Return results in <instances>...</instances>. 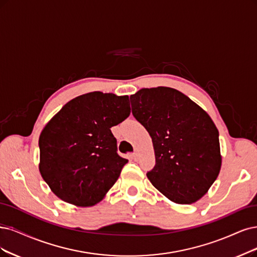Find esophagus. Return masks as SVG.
Returning <instances> with one entry per match:
<instances>
[{"instance_id":"1","label":"esophagus","mask_w":257,"mask_h":257,"mask_svg":"<svg viewBox=\"0 0 257 257\" xmlns=\"http://www.w3.org/2000/svg\"><path fill=\"white\" fill-rule=\"evenodd\" d=\"M132 157V159H134L135 161H137L138 159H139V157H140V154H139V151H136V153L131 156Z\"/></svg>"}]
</instances>
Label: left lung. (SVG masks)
Wrapping results in <instances>:
<instances>
[{
	"label": "left lung",
	"instance_id": "obj_1",
	"mask_svg": "<svg viewBox=\"0 0 257 257\" xmlns=\"http://www.w3.org/2000/svg\"><path fill=\"white\" fill-rule=\"evenodd\" d=\"M132 114L153 140L156 165L147 178L178 204L201 199L220 173L222 157L215 122L185 94L168 87L130 96Z\"/></svg>",
	"mask_w": 257,
	"mask_h": 257
}]
</instances>
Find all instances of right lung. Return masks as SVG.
Here are the masks:
<instances>
[{
    "label": "right lung",
    "instance_id": "1",
    "mask_svg": "<svg viewBox=\"0 0 257 257\" xmlns=\"http://www.w3.org/2000/svg\"><path fill=\"white\" fill-rule=\"evenodd\" d=\"M130 114L128 95L99 91L71 99L39 137V172L64 202L89 207L100 202L128 160L116 154L111 127Z\"/></svg>",
    "mask_w": 257,
    "mask_h": 257
}]
</instances>
